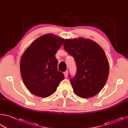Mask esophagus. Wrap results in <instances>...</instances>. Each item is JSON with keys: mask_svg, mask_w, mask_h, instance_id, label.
Instances as JSON below:
<instances>
[{"mask_svg": "<svg viewBox=\"0 0 128 128\" xmlns=\"http://www.w3.org/2000/svg\"><path fill=\"white\" fill-rule=\"evenodd\" d=\"M64 76L67 77V76H68V71H64Z\"/></svg>", "mask_w": 128, "mask_h": 128, "instance_id": "1", "label": "esophagus"}]
</instances>
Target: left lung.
Here are the masks:
<instances>
[{
	"mask_svg": "<svg viewBox=\"0 0 128 128\" xmlns=\"http://www.w3.org/2000/svg\"><path fill=\"white\" fill-rule=\"evenodd\" d=\"M64 50L73 56L77 71L70 82L76 95L90 98L102 90L107 82L109 64L106 54L99 45L89 39H66Z\"/></svg>",
	"mask_w": 128,
	"mask_h": 128,
	"instance_id": "obj_1",
	"label": "left lung"
}]
</instances>
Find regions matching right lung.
Returning <instances> with one entry per match:
<instances>
[{
	"instance_id": "obj_1",
	"label": "right lung",
	"mask_w": 128,
	"mask_h": 128,
	"mask_svg": "<svg viewBox=\"0 0 128 128\" xmlns=\"http://www.w3.org/2000/svg\"><path fill=\"white\" fill-rule=\"evenodd\" d=\"M64 42V39L53 34H46L36 39L24 51L20 71L24 85L33 94L49 97L64 79V74L58 71L55 57Z\"/></svg>"
}]
</instances>
